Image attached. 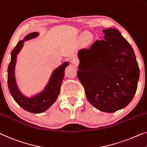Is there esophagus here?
Instances as JSON below:
<instances>
[{
    "instance_id": "esophagus-1",
    "label": "esophagus",
    "mask_w": 147,
    "mask_h": 147,
    "mask_svg": "<svg viewBox=\"0 0 147 147\" xmlns=\"http://www.w3.org/2000/svg\"><path fill=\"white\" fill-rule=\"evenodd\" d=\"M71 63L74 65H77L78 63H79V61H78V60L76 58H73L71 60Z\"/></svg>"
}]
</instances>
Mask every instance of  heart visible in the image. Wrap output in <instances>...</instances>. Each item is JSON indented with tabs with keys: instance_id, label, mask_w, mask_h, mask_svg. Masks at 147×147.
Wrapping results in <instances>:
<instances>
[{
	"instance_id": "b5f03b06",
	"label": "heart",
	"mask_w": 147,
	"mask_h": 147,
	"mask_svg": "<svg viewBox=\"0 0 147 147\" xmlns=\"http://www.w3.org/2000/svg\"><path fill=\"white\" fill-rule=\"evenodd\" d=\"M87 39H88V40H90V38H89V37H88Z\"/></svg>"
}]
</instances>
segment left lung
Masks as SVG:
<instances>
[{
    "label": "left lung",
    "instance_id": "1",
    "mask_svg": "<svg viewBox=\"0 0 147 147\" xmlns=\"http://www.w3.org/2000/svg\"><path fill=\"white\" fill-rule=\"evenodd\" d=\"M102 31L104 39L78 51L77 76L88 102L100 111L113 113L133 100L139 68L132 47L119 30Z\"/></svg>",
    "mask_w": 147,
    "mask_h": 147
}]
</instances>
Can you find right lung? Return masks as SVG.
Listing matches in <instances>:
<instances>
[{"label": "right lung", "mask_w": 147, "mask_h": 147, "mask_svg": "<svg viewBox=\"0 0 147 147\" xmlns=\"http://www.w3.org/2000/svg\"><path fill=\"white\" fill-rule=\"evenodd\" d=\"M38 32H32L18 43L11 53V60L8 68V86L12 98L21 108L33 113H40L47 110L57 99L65 76V70L69 65L68 61L53 70L49 81L42 90L36 94L27 96L20 90L15 76L17 55L22 49L24 41L37 38Z\"/></svg>", "instance_id": "add662e5"}]
</instances>
